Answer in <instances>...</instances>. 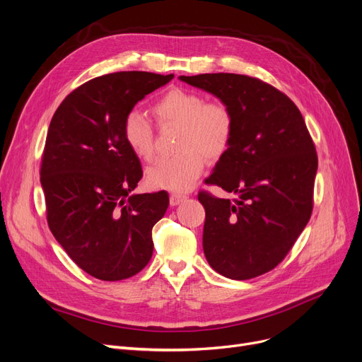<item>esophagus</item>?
<instances>
[{
    "label": "esophagus",
    "instance_id": "esophagus-1",
    "mask_svg": "<svg viewBox=\"0 0 362 362\" xmlns=\"http://www.w3.org/2000/svg\"><path fill=\"white\" fill-rule=\"evenodd\" d=\"M186 199V195H180V194H172L170 195V205L172 206H176L179 205L182 201Z\"/></svg>",
    "mask_w": 362,
    "mask_h": 362
}]
</instances>
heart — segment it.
I'll list each match as a JSON object with an SVG mask.
<instances>
[{"label": "heart", "mask_w": 362, "mask_h": 362, "mask_svg": "<svg viewBox=\"0 0 362 362\" xmlns=\"http://www.w3.org/2000/svg\"><path fill=\"white\" fill-rule=\"evenodd\" d=\"M151 110L160 127L179 125L180 153L148 167L147 183L177 194L187 192L201 176L205 158L214 161L227 153L235 131L234 113L224 102H206L202 94L179 87L164 93ZM122 136L135 157L153 158L154 128L146 115L129 110L122 122Z\"/></svg>", "instance_id": "b5f03b06"}]
</instances>
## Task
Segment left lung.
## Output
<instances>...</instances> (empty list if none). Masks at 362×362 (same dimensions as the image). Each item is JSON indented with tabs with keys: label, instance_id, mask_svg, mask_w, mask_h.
I'll list each match as a JSON object with an SVG mask.
<instances>
[{
	"label": "left lung",
	"instance_id": "8db88e82",
	"mask_svg": "<svg viewBox=\"0 0 362 362\" xmlns=\"http://www.w3.org/2000/svg\"><path fill=\"white\" fill-rule=\"evenodd\" d=\"M179 78L216 95L235 117L230 147L205 180L235 198L198 194L205 257L230 279L267 274L293 249L313 211L317 153L303 115L286 94L255 77L218 72Z\"/></svg>",
	"mask_w": 362,
	"mask_h": 362
}]
</instances>
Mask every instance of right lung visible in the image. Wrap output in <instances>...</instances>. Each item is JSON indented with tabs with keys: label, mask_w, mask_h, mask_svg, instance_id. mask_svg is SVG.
I'll list each match as a JSON object with an SVG mask.
<instances>
[{
	"label": "right lung",
	"mask_w": 362,
	"mask_h": 362,
	"mask_svg": "<svg viewBox=\"0 0 362 362\" xmlns=\"http://www.w3.org/2000/svg\"><path fill=\"white\" fill-rule=\"evenodd\" d=\"M173 77L146 71L95 77L66 95L47 129L40 165L47 226L98 279L131 278L153 256V227L167 211L168 194H131L142 168L124 141L122 122Z\"/></svg>",
	"instance_id": "right-lung-1"
}]
</instances>
